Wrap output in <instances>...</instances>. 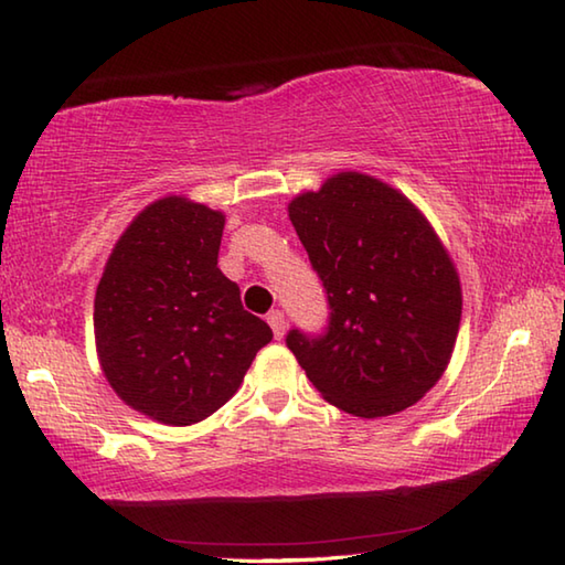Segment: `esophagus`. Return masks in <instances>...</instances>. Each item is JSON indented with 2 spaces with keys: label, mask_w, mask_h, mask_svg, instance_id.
<instances>
[{
  "label": "esophagus",
  "mask_w": 565,
  "mask_h": 565,
  "mask_svg": "<svg viewBox=\"0 0 565 565\" xmlns=\"http://www.w3.org/2000/svg\"><path fill=\"white\" fill-rule=\"evenodd\" d=\"M266 321H269V326H271V331H274L276 338H281V335L286 333V318H284V313H281L279 309L269 311V316H266Z\"/></svg>",
  "instance_id": "obj_1"
}]
</instances>
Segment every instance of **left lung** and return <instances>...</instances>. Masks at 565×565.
I'll use <instances>...</instances> for the list:
<instances>
[{"mask_svg":"<svg viewBox=\"0 0 565 565\" xmlns=\"http://www.w3.org/2000/svg\"><path fill=\"white\" fill-rule=\"evenodd\" d=\"M323 281L328 328H294L286 345L328 403L355 417L415 405L452 358L461 286L425 214L363 172H338L289 204Z\"/></svg>","mask_w":565,"mask_h":565,"instance_id":"8db88e82","label":"left lung"}]
</instances>
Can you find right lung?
Returning <instances> with one entry per match:
<instances>
[{
    "instance_id": "right-lung-1",
    "label": "right lung",
    "mask_w": 565,
    "mask_h": 565,
    "mask_svg": "<svg viewBox=\"0 0 565 565\" xmlns=\"http://www.w3.org/2000/svg\"><path fill=\"white\" fill-rule=\"evenodd\" d=\"M224 214L184 198L148 204L113 247L94 301L100 367L122 403L184 427L237 393L274 333L220 271Z\"/></svg>"
}]
</instances>
